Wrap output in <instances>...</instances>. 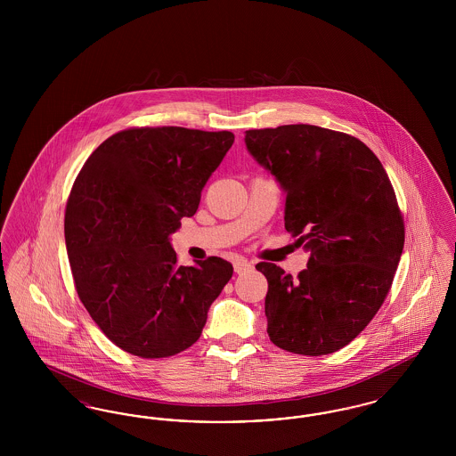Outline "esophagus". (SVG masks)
Here are the masks:
<instances>
[{
	"instance_id": "1",
	"label": "esophagus",
	"mask_w": 456,
	"mask_h": 456,
	"mask_svg": "<svg viewBox=\"0 0 456 456\" xmlns=\"http://www.w3.org/2000/svg\"><path fill=\"white\" fill-rule=\"evenodd\" d=\"M253 268V265L249 263L248 260H244V258H239V260L234 261V270H236V273H246V272H249Z\"/></svg>"
}]
</instances>
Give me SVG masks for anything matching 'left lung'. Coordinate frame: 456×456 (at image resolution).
<instances>
[{
	"instance_id": "obj_1",
	"label": "left lung",
	"mask_w": 456,
	"mask_h": 456,
	"mask_svg": "<svg viewBox=\"0 0 456 456\" xmlns=\"http://www.w3.org/2000/svg\"><path fill=\"white\" fill-rule=\"evenodd\" d=\"M244 142L285 193L287 232L309 251L297 279L256 265L268 281V337L301 355L337 352L381 307L403 251L388 174L361 140L313 125L249 130Z\"/></svg>"
}]
</instances>
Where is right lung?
<instances>
[{
	"label": "right lung",
	"mask_w": 456,
	"mask_h": 456,
	"mask_svg": "<svg viewBox=\"0 0 456 456\" xmlns=\"http://www.w3.org/2000/svg\"><path fill=\"white\" fill-rule=\"evenodd\" d=\"M232 143L231 131H119L75 179L65 214L75 287L109 340L133 355L191 347L232 277V265L217 256L179 266L171 246Z\"/></svg>",
	"instance_id": "obj_1"
}]
</instances>
